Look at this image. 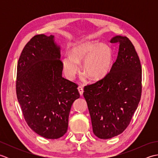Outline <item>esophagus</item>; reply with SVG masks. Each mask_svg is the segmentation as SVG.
Wrapping results in <instances>:
<instances>
[{
	"label": "esophagus",
	"mask_w": 158,
	"mask_h": 158,
	"mask_svg": "<svg viewBox=\"0 0 158 158\" xmlns=\"http://www.w3.org/2000/svg\"><path fill=\"white\" fill-rule=\"evenodd\" d=\"M78 90H79V92L80 94V95L82 96L83 95V88L82 86H79L78 87Z\"/></svg>",
	"instance_id": "esophagus-1"
}]
</instances>
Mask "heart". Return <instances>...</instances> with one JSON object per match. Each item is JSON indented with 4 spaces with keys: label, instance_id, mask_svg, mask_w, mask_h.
I'll return each instance as SVG.
<instances>
[{
    "label": "heart",
    "instance_id": "heart-1",
    "mask_svg": "<svg viewBox=\"0 0 158 158\" xmlns=\"http://www.w3.org/2000/svg\"><path fill=\"white\" fill-rule=\"evenodd\" d=\"M84 63L85 73L89 78L98 80L105 77L111 69L113 52L109 46L98 41H89L73 49L72 55L67 54L62 59L66 75L73 79L81 70L80 62Z\"/></svg>",
    "mask_w": 158,
    "mask_h": 158
}]
</instances>
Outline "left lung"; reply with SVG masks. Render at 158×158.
Wrapping results in <instances>:
<instances>
[{
  "label": "left lung",
  "instance_id": "8db88e82",
  "mask_svg": "<svg viewBox=\"0 0 158 158\" xmlns=\"http://www.w3.org/2000/svg\"><path fill=\"white\" fill-rule=\"evenodd\" d=\"M110 42L119 44L115 62L102 79L84 87L93 132L101 139L122 133L138 107L142 92V69L135 47L126 36Z\"/></svg>",
  "mask_w": 158,
  "mask_h": 158
}]
</instances>
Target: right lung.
Here are the masks:
<instances>
[{
  "label": "right lung",
  "mask_w": 158,
  "mask_h": 158,
  "mask_svg": "<svg viewBox=\"0 0 158 158\" xmlns=\"http://www.w3.org/2000/svg\"><path fill=\"white\" fill-rule=\"evenodd\" d=\"M60 48L54 36L38 35L23 48L17 67L16 94L31 128L49 139H59L68 129L77 85L62 76Z\"/></svg>",
  "instance_id": "obj_1"
}]
</instances>
